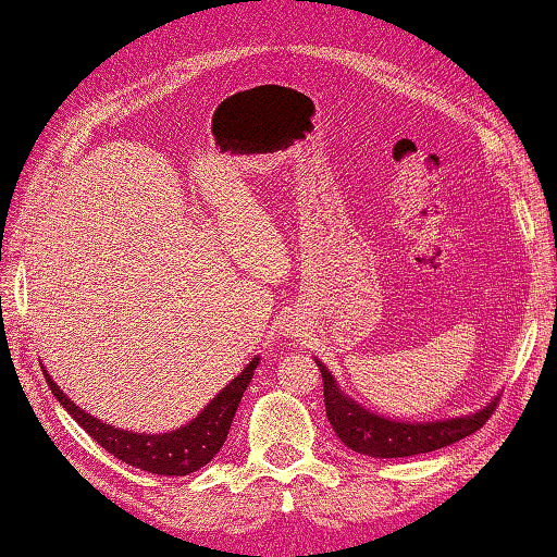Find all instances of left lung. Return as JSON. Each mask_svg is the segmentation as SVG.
I'll list each match as a JSON object with an SVG mask.
<instances>
[{"label": "left lung", "mask_w": 557, "mask_h": 557, "mask_svg": "<svg viewBox=\"0 0 557 557\" xmlns=\"http://www.w3.org/2000/svg\"><path fill=\"white\" fill-rule=\"evenodd\" d=\"M315 364H319L323 376L325 412H329L335 434L352 451L374 456V459H403V456L428 454L442 449V446H449L473 434L475 430H481L497 406L495 396L487 406L468 412V416L432 422H403L376 416L374 410L364 408L362 403L345 394L331 369L321 359H315Z\"/></svg>", "instance_id": "left-lung-1"}]
</instances>
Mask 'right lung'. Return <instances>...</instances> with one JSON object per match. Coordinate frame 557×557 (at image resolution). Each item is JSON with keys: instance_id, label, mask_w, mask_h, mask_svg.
Returning a JSON list of instances; mask_svg holds the SVG:
<instances>
[{"instance_id": "right-lung-1", "label": "right lung", "mask_w": 557, "mask_h": 557, "mask_svg": "<svg viewBox=\"0 0 557 557\" xmlns=\"http://www.w3.org/2000/svg\"><path fill=\"white\" fill-rule=\"evenodd\" d=\"M258 362L260 357L256 355L242 369V374L228 381L190 422L181 424L178 430L159 434L120 430L115 424H106L67 398V394L50 379L46 367H42V374H46L52 396L60 400V406L70 412L82 430H86L91 440H96V444H101L115 459L154 475H188L210 463L216 451L222 449L228 428H232L234 412L244 398L250 379H253Z\"/></svg>"}]
</instances>
